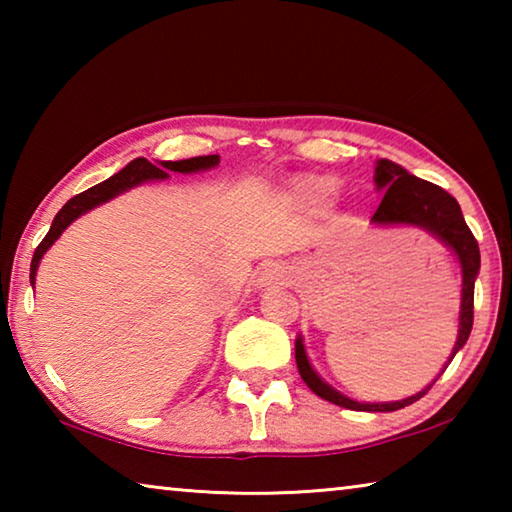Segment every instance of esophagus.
<instances>
[{
    "label": "esophagus",
    "mask_w": 512,
    "mask_h": 512,
    "mask_svg": "<svg viewBox=\"0 0 512 512\" xmlns=\"http://www.w3.org/2000/svg\"><path fill=\"white\" fill-rule=\"evenodd\" d=\"M284 280V268L280 264H268L264 266L262 275H259V284L268 287V284H282Z\"/></svg>",
    "instance_id": "esophagus-1"
}]
</instances>
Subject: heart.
I'll return each instance as SVG.
<instances>
[{
  "label": "heart",
  "mask_w": 512,
  "mask_h": 512,
  "mask_svg": "<svg viewBox=\"0 0 512 512\" xmlns=\"http://www.w3.org/2000/svg\"><path fill=\"white\" fill-rule=\"evenodd\" d=\"M336 194V180L332 176H307L293 183V196L302 205L323 207L332 201Z\"/></svg>",
  "instance_id": "heart-1"
}]
</instances>
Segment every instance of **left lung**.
Returning <instances> with one entry per match:
<instances>
[{"instance_id": "obj_1", "label": "left lung", "mask_w": 512, "mask_h": 512, "mask_svg": "<svg viewBox=\"0 0 512 512\" xmlns=\"http://www.w3.org/2000/svg\"><path fill=\"white\" fill-rule=\"evenodd\" d=\"M375 185L381 192H386L381 203L377 207V212L372 214V223L375 225H415V228H422L431 232L433 237H438L445 246L452 248V253L458 257L461 262V271H463V293H461V318H458V339L452 350L454 354L463 348L467 336L472 332V323H474V280L479 275V266H481V255H479V244L472 235V230L467 228V223L463 219L461 205L456 203V198L452 194H447L443 187L427 183L413 173L406 171L400 164H395L391 160H379L375 167ZM296 363L300 370V377L305 384L314 391L318 397L323 400L339 404L343 409H352V411H372V413H388V411H397L404 409L413 402H418L422 395H427L429 388L433 386V379L427 388H422L420 393H415L406 400L400 402H384V404H363V402H354L350 397L341 395L339 391H334L332 386L325 384L323 379L318 377V372L311 368V363L307 359L305 352V343L298 336L296 341ZM447 368V366H445ZM443 375V372H440Z\"/></svg>"}]
</instances>
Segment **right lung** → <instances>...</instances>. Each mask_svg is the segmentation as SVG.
Segmentation results:
<instances>
[{"mask_svg":"<svg viewBox=\"0 0 512 512\" xmlns=\"http://www.w3.org/2000/svg\"><path fill=\"white\" fill-rule=\"evenodd\" d=\"M219 164V155H198V158H189V160H178V162H160L159 167L151 164L146 158H137L133 162H128L124 169L117 171L115 176H110L108 180H103V183L94 185L90 189H85V192L76 194L74 198H69V201L60 207V212L54 216V223H51V228L47 232V237L40 241V246L36 248V253H33L31 259V287L36 284V273H38V266H40V259L42 255L47 253V250L54 246V241L63 235L65 228L72 221L79 219L81 214L90 212L92 207H97L101 203L110 201V198H115L119 194L128 192V189H133L137 185L146 183V180H164L169 178V171H178V173H194V171H205V169H212Z\"/></svg>","mask_w":512,"mask_h":512,"instance_id":"right-lung-1","label":"right lung"}]
</instances>
